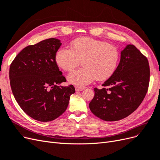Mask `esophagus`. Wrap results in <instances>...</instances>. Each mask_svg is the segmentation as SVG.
<instances>
[{"label": "esophagus", "mask_w": 160, "mask_h": 160, "mask_svg": "<svg viewBox=\"0 0 160 160\" xmlns=\"http://www.w3.org/2000/svg\"><path fill=\"white\" fill-rule=\"evenodd\" d=\"M75 89H76V91H82V90H84L85 89V88L81 87V86H76Z\"/></svg>", "instance_id": "1"}]
</instances>
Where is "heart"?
I'll use <instances>...</instances> for the list:
<instances>
[{
    "instance_id": "b5f03b06",
    "label": "heart",
    "mask_w": 160,
    "mask_h": 160,
    "mask_svg": "<svg viewBox=\"0 0 160 160\" xmlns=\"http://www.w3.org/2000/svg\"><path fill=\"white\" fill-rule=\"evenodd\" d=\"M55 59L64 71L72 70L82 61L83 67L72 72L67 79L72 84L85 86L95 78L104 80L112 76L119 64L120 53L116 46L105 41L82 37L73 40L70 48H59Z\"/></svg>"
}]
</instances>
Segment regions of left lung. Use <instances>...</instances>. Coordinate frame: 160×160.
Masks as SVG:
<instances>
[{"label": "left lung", "mask_w": 160, "mask_h": 160, "mask_svg": "<svg viewBox=\"0 0 160 160\" xmlns=\"http://www.w3.org/2000/svg\"><path fill=\"white\" fill-rule=\"evenodd\" d=\"M150 70L148 58L135 46L121 52L115 72L98 89L90 102L91 112L100 119L118 121L126 118L141 104L148 90Z\"/></svg>", "instance_id": "1"}]
</instances>
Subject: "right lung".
Returning <instances> with one entry per match:
<instances>
[{"mask_svg":"<svg viewBox=\"0 0 160 160\" xmlns=\"http://www.w3.org/2000/svg\"><path fill=\"white\" fill-rule=\"evenodd\" d=\"M62 43L48 38L29 45L15 57L10 66L12 94L22 110L40 122L55 120L66 111L73 85L58 86L66 81L56 62Z\"/></svg>","mask_w":160,"mask_h":160,"instance_id":"obj_1","label":"right lung"}]
</instances>
